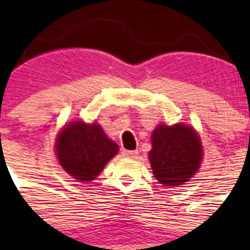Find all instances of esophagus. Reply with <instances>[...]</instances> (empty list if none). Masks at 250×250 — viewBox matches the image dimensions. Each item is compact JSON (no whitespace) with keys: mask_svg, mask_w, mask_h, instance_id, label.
Listing matches in <instances>:
<instances>
[{"mask_svg":"<svg viewBox=\"0 0 250 250\" xmlns=\"http://www.w3.org/2000/svg\"><path fill=\"white\" fill-rule=\"evenodd\" d=\"M122 155L125 156V157H127V158H134V157H137V155H138V150H123L122 151Z\"/></svg>","mask_w":250,"mask_h":250,"instance_id":"obj_1","label":"esophagus"}]
</instances>
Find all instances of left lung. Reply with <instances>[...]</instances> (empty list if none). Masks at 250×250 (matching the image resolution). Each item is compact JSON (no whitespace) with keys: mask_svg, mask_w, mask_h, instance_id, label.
Segmentation results:
<instances>
[{"mask_svg":"<svg viewBox=\"0 0 250 250\" xmlns=\"http://www.w3.org/2000/svg\"><path fill=\"white\" fill-rule=\"evenodd\" d=\"M150 163L155 178L165 186L183 185L200 168L202 146L188 125H158L151 138Z\"/></svg>","mask_w":250,"mask_h":250,"instance_id":"left-lung-1","label":"left lung"}]
</instances>
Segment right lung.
<instances>
[{
	"label": "right lung",
	"instance_id": "1",
	"mask_svg": "<svg viewBox=\"0 0 250 250\" xmlns=\"http://www.w3.org/2000/svg\"><path fill=\"white\" fill-rule=\"evenodd\" d=\"M57 156L62 167L78 181L94 180L118 152L99 125L71 122L57 139Z\"/></svg>",
	"mask_w": 250,
	"mask_h": 250
}]
</instances>
